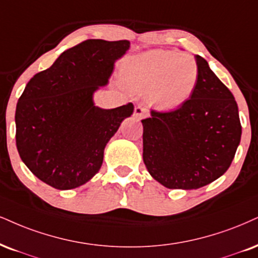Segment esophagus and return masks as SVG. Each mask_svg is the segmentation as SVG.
Segmentation results:
<instances>
[{
  "mask_svg": "<svg viewBox=\"0 0 258 258\" xmlns=\"http://www.w3.org/2000/svg\"><path fill=\"white\" fill-rule=\"evenodd\" d=\"M134 114H135L136 117H138L139 119L144 118V117L147 116V113H146V109H145L144 106H141V105H139V106H136V107H135V110H134Z\"/></svg>",
  "mask_w": 258,
  "mask_h": 258,
  "instance_id": "esophagus-1",
  "label": "esophagus"
}]
</instances>
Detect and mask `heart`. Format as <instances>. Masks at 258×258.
<instances>
[{"label": "heart", "mask_w": 258, "mask_h": 258, "mask_svg": "<svg viewBox=\"0 0 258 258\" xmlns=\"http://www.w3.org/2000/svg\"><path fill=\"white\" fill-rule=\"evenodd\" d=\"M120 79L133 93L168 111L190 99L199 80V69L192 57L153 50L124 63Z\"/></svg>", "instance_id": "obj_1"}]
</instances>
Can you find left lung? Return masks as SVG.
<instances>
[{
    "label": "left lung",
    "instance_id": "obj_1",
    "mask_svg": "<svg viewBox=\"0 0 258 258\" xmlns=\"http://www.w3.org/2000/svg\"><path fill=\"white\" fill-rule=\"evenodd\" d=\"M199 80L190 99L170 112L152 110L144 125V163L168 189H199L230 167L240 142L238 105L208 62L196 55Z\"/></svg>",
    "mask_w": 258,
    "mask_h": 258
}]
</instances>
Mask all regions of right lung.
Instances as JSON below:
<instances>
[{"label": "right lung", "instance_id": "1", "mask_svg": "<svg viewBox=\"0 0 258 258\" xmlns=\"http://www.w3.org/2000/svg\"><path fill=\"white\" fill-rule=\"evenodd\" d=\"M129 47L128 40H85L28 81L15 111V139L21 160L41 182L75 189L100 170L105 146L134 105L100 109L93 93Z\"/></svg>", "mask_w": 258, "mask_h": 258}]
</instances>
